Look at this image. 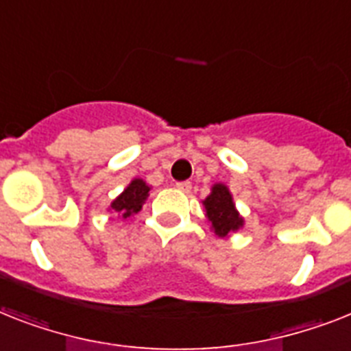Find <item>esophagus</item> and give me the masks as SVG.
Returning <instances> with one entry per match:
<instances>
[{"label": "esophagus", "instance_id": "obj_1", "mask_svg": "<svg viewBox=\"0 0 351 351\" xmlns=\"http://www.w3.org/2000/svg\"><path fill=\"white\" fill-rule=\"evenodd\" d=\"M176 189L182 191V193H189L191 182H178V184H176Z\"/></svg>", "mask_w": 351, "mask_h": 351}]
</instances>
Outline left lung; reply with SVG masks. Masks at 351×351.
Wrapping results in <instances>:
<instances>
[{
    "instance_id": "obj_1",
    "label": "left lung",
    "mask_w": 351,
    "mask_h": 351,
    "mask_svg": "<svg viewBox=\"0 0 351 351\" xmlns=\"http://www.w3.org/2000/svg\"><path fill=\"white\" fill-rule=\"evenodd\" d=\"M202 205L205 209L207 223L218 238H229L243 229L245 218L236 209L230 189L221 182L213 184L210 193L205 200H202Z\"/></svg>"
}]
</instances>
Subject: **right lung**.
<instances>
[{"label": "right lung", "mask_w": 351, "mask_h": 351, "mask_svg": "<svg viewBox=\"0 0 351 351\" xmlns=\"http://www.w3.org/2000/svg\"><path fill=\"white\" fill-rule=\"evenodd\" d=\"M151 185L142 178H133L130 184L126 185V189L122 191L121 195L117 196L115 200L111 202L108 210L115 213L121 218H130V216L141 213L142 205L146 204L147 196H149Z\"/></svg>", "instance_id": "right-lung-1"}]
</instances>
